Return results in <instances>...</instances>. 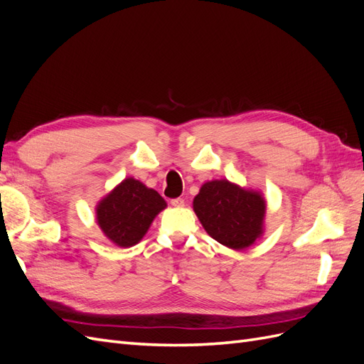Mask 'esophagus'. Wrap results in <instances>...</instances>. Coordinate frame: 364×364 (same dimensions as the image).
Returning <instances> with one entry per match:
<instances>
[{
	"label": "esophagus",
	"instance_id": "esophagus-1",
	"mask_svg": "<svg viewBox=\"0 0 364 364\" xmlns=\"http://www.w3.org/2000/svg\"><path fill=\"white\" fill-rule=\"evenodd\" d=\"M171 205L176 206V208H182V206L185 205V200L181 199V197H178V199H173V200H171Z\"/></svg>",
	"mask_w": 364,
	"mask_h": 364
}]
</instances>
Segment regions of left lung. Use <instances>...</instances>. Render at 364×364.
Masks as SVG:
<instances>
[{
  "label": "left lung",
  "mask_w": 364,
  "mask_h": 364,
  "mask_svg": "<svg viewBox=\"0 0 364 364\" xmlns=\"http://www.w3.org/2000/svg\"><path fill=\"white\" fill-rule=\"evenodd\" d=\"M193 209L208 235L229 249L245 250L264 234L267 202L258 190L228 179L209 181L194 197Z\"/></svg>",
  "instance_id": "8db88e82"
}]
</instances>
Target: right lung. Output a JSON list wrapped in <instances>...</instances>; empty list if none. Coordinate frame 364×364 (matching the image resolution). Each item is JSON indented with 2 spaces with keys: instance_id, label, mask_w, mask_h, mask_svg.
Instances as JSON below:
<instances>
[{
  "instance_id": "obj_1",
  "label": "right lung",
  "mask_w": 364,
  "mask_h": 364,
  "mask_svg": "<svg viewBox=\"0 0 364 364\" xmlns=\"http://www.w3.org/2000/svg\"><path fill=\"white\" fill-rule=\"evenodd\" d=\"M167 208L161 194L142 182L126 178L95 206V220L105 237L118 247L138 245L155 217Z\"/></svg>"
}]
</instances>
